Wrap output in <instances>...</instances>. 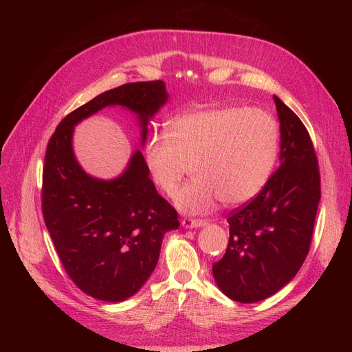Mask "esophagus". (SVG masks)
Instances as JSON below:
<instances>
[{
	"instance_id": "34e87169",
	"label": "esophagus",
	"mask_w": 352,
	"mask_h": 352,
	"mask_svg": "<svg viewBox=\"0 0 352 352\" xmlns=\"http://www.w3.org/2000/svg\"><path fill=\"white\" fill-rule=\"evenodd\" d=\"M182 226L185 229H198V228H202L206 226V221L204 220H194V219H184L182 220Z\"/></svg>"
}]
</instances>
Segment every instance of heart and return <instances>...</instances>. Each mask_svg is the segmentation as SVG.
I'll return each mask as SVG.
<instances>
[{"label":"heart","instance_id":"obj_1","mask_svg":"<svg viewBox=\"0 0 352 352\" xmlns=\"http://www.w3.org/2000/svg\"><path fill=\"white\" fill-rule=\"evenodd\" d=\"M279 153V127L261 109L199 107L176 116L154 133L144 162L154 184L173 195L189 166L194 179L175 197L185 214H206L217 199L236 206L269 182Z\"/></svg>","mask_w":352,"mask_h":352}]
</instances>
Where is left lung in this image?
I'll return each mask as SVG.
<instances>
[{"instance_id":"8db88e82","label":"left lung","mask_w":352,"mask_h":352,"mask_svg":"<svg viewBox=\"0 0 352 352\" xmlns=\"http://www.w3.org/2000/svg\"><path fill=\"white\" fill-rule=\"evenodd\" d=\"M280 122L279 168L247 206L229 217V243L212 264L219 289L230 300H265L289 283L310 250L320 173L304 123L273 95Z\"/></svg>"}]
</instances>
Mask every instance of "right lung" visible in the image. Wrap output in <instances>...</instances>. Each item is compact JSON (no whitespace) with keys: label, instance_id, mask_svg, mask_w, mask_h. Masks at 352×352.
Masks as SVG:
<instances>
[{"label":"right lung","instance_id":"1","mask_svg":"<svg viewBox=\"0 0 352 352\" xmlns=\"http://www.w3.org/2000/svg\"><path fill=\"white\" fill-rule=\"evenodd\" d=\"M168 100L163 80L105 91L60 122L47 146L42 176L45 226L70 279L101 301L122 302L150 279L177 212L157 192L136 150L114 179L88 175L73 151L74 126L105 107L136 116L145 145L148 123Z\"/></svg>","mask_w":352,"mask_h":352}]
</instances>
